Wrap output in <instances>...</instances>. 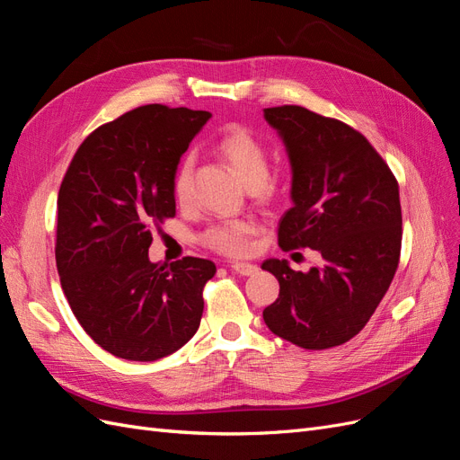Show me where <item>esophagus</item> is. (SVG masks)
I'll return each instance as SVG.
<instances>
[{
  "label": "esophagus",
  "instance_id": "34e87169",
  "mask_svg": "<svg viewBox=\"0 0 460 460\" xmlns=\"http://www.w3.org/2000/svg\"><path fill=\"white\" fill-rule=\"evenodd\" d=\"M230 270L235 272V274H240V276H252L259 270V267H257V264H252V262H232Z\"/></svg>",
  "mask_w": 460,
  "mask_h": 460
}]
</instances>
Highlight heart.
<instances>
[{"label":"heart","instance_id":"1","mask_svg":"<svg viewBox=\"0 0 460 460\" xmlns=\"http://www.w3.org/2000/svg\"><path fill=\"white\" fill-rule=\"evenodd\" d=\"M218 153L228 161L232 169L238 172L242 182L255 191L261 199H272L282 191L284 182L278 174L269 172V149L259 137L245 128H230L218 140ZM193 196V159L188 155L178 163L172 176V198L180 207L191 203ZM255 222L252 218H226L213 222L207 226L199 242L226 257H242L252 247V235Z\"/></svg>","mask_w":460,"mask_h":460}]
</instances>
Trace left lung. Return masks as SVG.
<instances>
[{"label": "left lung", "mask_w": 460, "mask_h": 460, "mask_svg": "<svg viewBox=\"0 0 460 460\" xmlns=\"http://www.w3.org/2000/svg\"><path fill=\"white\" fill-rule=\"evenodd\" d=\"M291 163V199L278 222L284 252L311 247L309 272L269 259L280 296L262 311L272 333L303 349H328L367 326L392 284L402 238L399 184L367 137L299 105L264 109Z\"/></svg>", "instance_id": "left-lung-1"}]
</instances>
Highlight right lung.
Here are the masks:
<instances>
[{"label":"right lung","mask_w":460,"mask_h":460,"mask_svg":"<svg viewBox=\"0 0 460 460\" xmlns=\"http://www.w3.org/2000/svg\"><path fill=\"white\" fill-rule=\"evenodd\" d=\"M207 111L142 105L76 149L58 198L55 262L88 336L111 355L157 360L198 332L213 261L151 262V230L176 215L172 176Z\"/></svg>","instance_id":"add662e5"}]
</instances>
